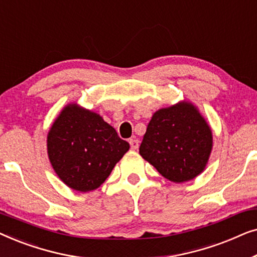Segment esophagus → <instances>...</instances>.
<instances>
[{
    "mask_svg": "<svg viewBox=\"0 0 257 257\" xmlns=\"http://www.w3.org/2000/svg\"><path fill=\"white\" fill-rule=\"evenodd\" d=\"M130 145H131L132 150H138L139 147V140L138 139H130Z\"/></svg>",
    "mask_w": 257,
    "mask_h": 257,
    "instance_id": "esophagus-1",
    "label": "esophagus"
}]
</instances>
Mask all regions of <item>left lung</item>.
Segmentation results:
<instances>
[{"mask_svg": "<svg viewBox=\"0 0 257 257\" xmlns=\"http://www.w3.org/2000/svg\"><path fill=\"white\" fill-rule=\"evenodd\" d=\"M213 147L212 130L188 101L160 108L147 125L139 153L170 181H189L203 172Z\"/></svg>", "mask_w": 257, "mask_h": 257, "instance_id": "obj_1", "label": "left lung"}]
</instances>
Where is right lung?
<instances>
[{"mask_svg":"<svg viewBox=\"0 0 257 257\" xmlns=\"http://www.w3.org/2000/svg\"><path fill=\"white\" fill-rule=\"evenodd\" d=\"M48 156L56 174L70 188L90 192L106 180L130 144L99 114L69 104L52 124Z\"/></svg>","mask_w":257,"mask_h":257,"instance_id":"1","label":"right lung"}]
</instances>
